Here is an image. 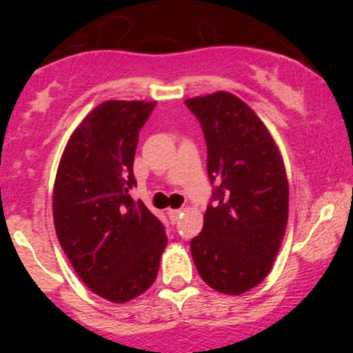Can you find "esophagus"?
<instances>
[{
  "instance_id": "obj_1",
  "label": "esophagus",
  "mask_w": 353,
  "mask_h": 353,
  "mask_svg": "<svg viewBox=\"0 0 353 353\" xmlns=\"http://www.w3.org/2000/svg\"><path fill=\"white\" fill-rule=\"evenodd\" d=\"M167 215H169V219H170V222L172 223H176L177 220H179V216L183 215V210H167Z\"/></svg>"
}]
</instances>
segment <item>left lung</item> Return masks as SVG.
I'll return each mask as SVG.
<instances>
[{"instance_id":"obj_1","label":"left lung","mask_w":353,"mask_h":353,"mask_svg":"<svg viewBox=\"0 0 353 353\" xmlns=\"http://www.w3.org/2000/svg\"><path fill=\"white\" fill-rule=\"evenodd\" d=\"M206 141L213 184L191 254L216 292L241 295L266 279L288 219V183L279 148L263 121L229 92L188 99Z\"/></svg>"}]
</instances>
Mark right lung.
Instances as JSON below:
<instances>
[{"label":"right lung","instance_id":"1","mask_svg":"<svg viewBox=\"0 0 353 353\" xmlns=\"http://www.w3.org/2000/svg\"><path fill=\"white\" fill-rule=\"evenodd\" d=\"M157 102L108 101L73 131L56 174L58 241L94 294L128 302L155 282L163 223L130 190L138 134Z\"/></svg>","mask_w":353,"mask_h":353}]
</instances>
